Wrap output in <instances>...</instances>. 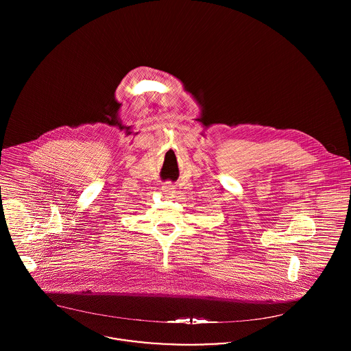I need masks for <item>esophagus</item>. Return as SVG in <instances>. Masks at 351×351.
<instances>
[{
  "label": "esophagus",
  "instance_id": "1",
  "mask_svg": "<svg viewBox=\"0 0 351 351\" xmlns=\"http://www.w3.org/2000/svg\"><path fill=\"white\" fill-rule=\"evenodd\" d=\"M174 185L171 184V182H166V184H163V186H162V192H165V195H171V193H174Z\"/></svg>",
  "mask_w": 351,
  "mask_h": 351
}]
</instances>
